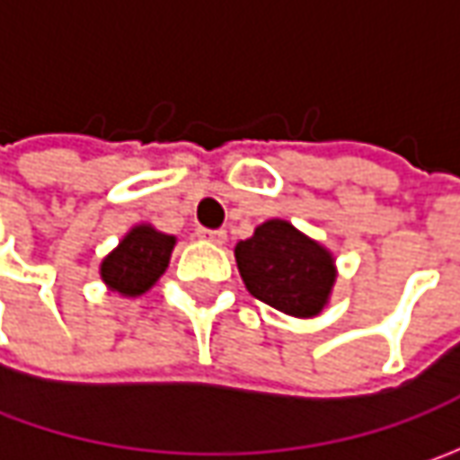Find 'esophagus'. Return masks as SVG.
<instances>
[{
	"instance_id": "obj_1",
	"label": "esophagus",
	"mask_w": 460,
	"mask_h": 460,
	"mask_svg": "<svg viewBox=\"0 0 460 460\" xmlns=\"http://www.w3.org/2000/svg\"><path fill=\"white\" fill-rule=\"evenodd\" d=\"M197 235L202 240H209V243H217V245H222V243L227 240V233H225V230H207V227H199Z\"/></svg>"
}]
</instances>
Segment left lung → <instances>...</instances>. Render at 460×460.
I'll list each match as a JSON object with an SVG mask.
<instances>
[{
	"label": "left lung",
	"instance_id": "obj_1",
	"mask_svg": "<svg viewBox=\"0 0 460 460\" xmlns=\"http://www.w3.org/2000/svg\"><path fill=\"white\" fill-rule=\"evenodd\" d=\"M245 289L256 299L292 317H314L335 284V258L292 222L266 220L235 245Z\"/></svg>",
	"mask_w": 460,
	"mask_h": 460
}]
</instances>
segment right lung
<instances>
[{
  "mask_svg": "<svg viewBox=\"0 0 460 460\" xmlns=\"http://www.w3.org/2000/svg\"><path fill=\"white\" fill-rule=\"evenodd\" d=\"M176 245L173 235L158 233L153 225H135L115 251L99 266L102 281L122 296H140L164 276Z\"/></svg>",
  "mask_w": 460,
  "mask_h": 460,
  "instance_id": "right-lung-1",
  "label": "right lung"
}]
</instances>
